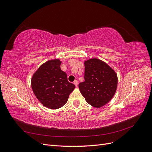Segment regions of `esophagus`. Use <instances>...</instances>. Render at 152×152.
Here are the masks:
<instances>
[{
  "label": "esophagus",
  "mask_w": 152,
  "mask_h": 152,
  "mask_svg": "<svg viewBox=\"0 0 152 152\" xmlns=\"http://www.w3.org/2000/svg\"><path fill=\"white\" fill-rule=\"evenodd\" d=\"M74 84L75 85V86H76V87H77V86H78V84H79V82H78V80H75L74 81Z\"/></svg>",
  "instance_id": "obj_1"
}]
</instances>
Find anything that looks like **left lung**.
<instances>
[{
    "label": "left lung",
    "mask_w": 152,
    "mask_h": 152,
    "mask_svg": "<svg viewBox=\"0 0 152 152\" xmlns=\"http://www.w3.org/2000/svg\"><path fill=\"white\" fill-rule=\"evenodd\" d=\"M85 81L79 87L89 104L100 108L108 103L115 93L117 87L116 73L107 63L96 58L84 62Z\"/></svg>",
    "instance_id": "left-lung-1"
}]
</instances>
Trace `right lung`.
<instances>
[{"instance_id": "add662e5", "label": "right lung", "mask_w": 152, "mask_h": 152, "mask_svg": "<svg viewBox=\"0 0 152 152\" xmlns=\"http://www.w3.org/2000/svg\"><path fill=\"white\" fill-rule=\"evenodd\" d=\"M59 59L49 60L41 65L31 79V88L39 102L50 109L62 107L68 101L75 85L69 82L61 70Z\"/></svg>"}]
</instances>
